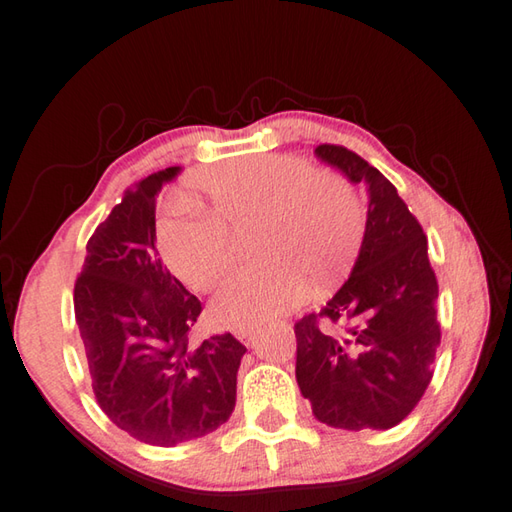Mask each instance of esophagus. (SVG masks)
Returning <instances> with one entry per match:
<instances>
[{"instance_id":"obj_1","label":"esophagus","mask_w":512,"mask_h":512,"mask_svg":"<svg viewBox=\"0 0 512 512\" xmlns=\"http://www.w3.org/2000/svg\"><path fill=\"white\" fill-rule=\"evenodd\" d=\"M234 334H236V339L240 343H245V345H252L254 343V336H256V332L252 330V327H240V330H236Z\"/></svg>"}]
</instances>
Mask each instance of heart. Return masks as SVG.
Instances as JSON below:
<instances>
[{
	"instance_id": "b5f03b06",
	"label": "heart",
	"mask_w": 512,
	"mask_h": 512,
	"mask_svg": "<svg viewBox=\"0 0 512 512\" xmlns=\"http://www.w3.org/2000/svg\"><path fill=\"white\" fill-rule=\"evenodd\" d=\"M210 214L182 209L162 223L165 263L191 289L214 287L231 265L234 243L256 227L260 267L229 276L211 301L218 325L260 327L303 303L310 281L343 272L363 234V207L339 173L314 171L294 156H252L200 173Z\"/></svg>"
}]
</instances>
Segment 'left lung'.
Segmentation results:
<instances>
[{"label":"left lung","instance_id":"left-lung-1","mask_svg":"<svg viewBox=\"0 0 512 512\" xmlns=\"http://www.w3.org/2000/svg\"><path fill=\"white\" fill-rule=\"evenodd\" d=\"M314 153L354 185L365 182L370 205L350 278L294 325L296 381L321 423L388 430L421 401L441 343L428 238L379 169L339 144Z\"/></svg>","mask_w":512,"mask_h":512}]
</instances>
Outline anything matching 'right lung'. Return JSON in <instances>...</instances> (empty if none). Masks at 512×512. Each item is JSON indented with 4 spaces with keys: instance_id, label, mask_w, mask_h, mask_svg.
<instances>
[{
    "instance_id": "1",
    "label": "right lung",
    "mask_w": 512,
    "mask_h": 512,
    "mask_svg": "<svg viewBox=\"0 0 512 512\" xmlns=\"http://www.w3.org/2000/svg\"><path fill=\"white\" fill-rule=\"evenodd\" d=\"M178 171L151 173L124 191L86 243L73 292L100 408L133 439L162 448L205 437L231 417L247 352L229 332L191 343L202 305L158 258L156 196Z\"/></svg>"
}]
</instances>
